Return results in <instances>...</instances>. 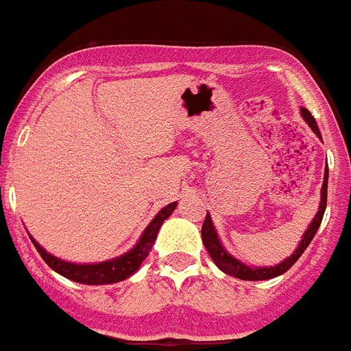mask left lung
<instances>
[{
    "instance_id": "1",
    "label": "left lung",
    "mask_w": 351,
    "mask_h": 351,
    "mask_svg": "<svg viewBox=\"0 0 351 351\" xmlns=\"http://www.w3.org/2000/svg\"><path fill=\"white\" fill-rule=\"evenodd\" d=\"M301 117L305 118V121L311 125V129L314 130L315 136L321 138V132L317 129V123H315V118L312 117L311 111L305 109V107H301ZM326 188H328V169L325 170V179H323V186H321V202H319V210L315 213L314 221L311 222L308 226V230L305 231L303 234V239L298 244V249L294 253L289 256V258L283 260L282 263H278V265H271V267H249L245 263H242L240 260H237L234 256H231L224 247H222L221 240H219V234H217L215 228H213V222H211V217L206 215L204 219V224H202V244L206 247L208 254L211 256V260L215 262V265L221 269L222 273L230 274V276L240 278V280H249V282H258V280H271V278H276L280 274L287 273L289 269L298 262L303 251L308 247V244L314 239V234L317 233L319 230L321 221H323V215H325V208H326Z\"/></svg>"
}]
</instances>
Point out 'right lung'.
<instances>
[{"label": "right lung", "instance_id": "obj_1", "mask_svg": "<svg viewBox=\"0 0 351 351\" xmlns=\"http://www.w3.org/2000/svg\"><path fill=\"white\" fill-rule=\"evenodd\" d=\"M178 202H170L169 206H165L163 210H159L158 215L152 219L147 230L141 234L140 242L130 249L129 253L121 254L118 258L106 260V262L100 263H71L66 262V260H60L53 254H50L48 251L40 247L36 240L32 239V244L36 245V249L39 251V254L43 256L48 265L53 269L55 273H59L60 276L68 278L71 282L77 283H86V285H107V283H117L125 280V278L132 276V274L140 269L141 262H143L147 256H149L150 249L154 245L156 237H158V231L161 228L167 219L172 215V211L176 210Z\"/></svg>", "mask_w": 351, "mask_h": 351}]
</instances>
